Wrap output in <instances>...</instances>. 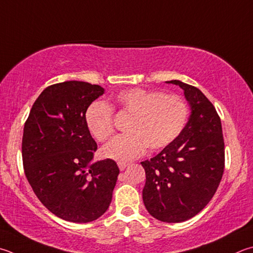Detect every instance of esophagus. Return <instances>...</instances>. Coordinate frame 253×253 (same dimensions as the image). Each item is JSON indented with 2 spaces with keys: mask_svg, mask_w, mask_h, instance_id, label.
<instances>
[{
  "mask_svg": "<svg viewBox=\"0 0 253 253\" xmlns=\"http://www.w3.org/2000/svg\"><path fill=\"white\" fill-rule=\"evenodd\" d=\"M117 165H118V167H119V169H121V170H124V169H125L128 166L127 163H123V162H118Z\"/></svg>",
  "mask_w": 253,
  "mask_h": 253,
  "instance_id": "1",
  "label": "esophagus"
}]
</instances>
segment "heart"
I'll return each mask as SVG.
<instances>
[{"label": "heart", "mask_w": 253, "mask_h": 253, "mask_svg": "<svg viewBox=\"0 0 253 253\" xmlns=\"http://www.w3.org/2000/svg\"><path fill=\"white\" fill-rule=\"evenodd\" d=\"M113 107L130 115L129 132L116 137L103 148L104 156L121 162L138 157L147 146L158 150L171 144L181 134L189 116V106L180 96L144 88L119 91L114 96ZM85 124L96 140H108L114 134L112 108L103 102H93L85 112Z\"/></svg>", "instance_id": "1"}]
</instances>
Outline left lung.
<instances>
[{
  "label": "left lung",
  "instance_id": "left-lung-1",
  "mask_svg": "<svg viewBox=\"0 0 253 253\" xmlns=\"http://www.w3.org/2000/svg\"><path fill=\"white\" fill-rule=\"evenodd\" d=\"M183 90L190 116L181 134L158 155L141 162L146 172L142 200L154 218L182 222L212 198L224 169V142L219 115L195 86L169 81Z\"/></svg>",
  "mask_w": 253,
  "mask_h": 253
}]
</instances>
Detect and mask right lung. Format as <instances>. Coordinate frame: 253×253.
Instances as JSON below:
<instances>
[{"label":"right lung","mask_w":253,"mask_h":253,"mask_svg":"<svg viewBox=\"0 0 253 253\" xmlns=\"http://www.w3.org/2000/svg\"><path fill=\"white\" fill-rule=\"evenodd\" d=\"M104 91L80 81L50 85L24 125L25 176L41 203L66 221H94L112 203L119 168L113 159L93 162L97 144L85 124L87 107Z\"/></svg>","instance_id":"1"}]
</instances>
